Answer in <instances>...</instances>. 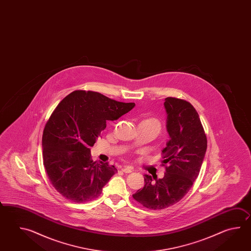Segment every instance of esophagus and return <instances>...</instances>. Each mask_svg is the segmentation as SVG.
Wrapping results in <instances>:
<instances>
[{"mask_svg":"<svg viewBox=\"0 0 251 251\" xmlns=\"http://www.w3.org/2000/svg\"><path fill=\"white\" fill-rule=\"evenodd\" d=\"M121 171L125 172V173H130V172H132V169L130 167H124L121 169Z\"/></svg>","mask_w":251,"mask_h":251,"instance_id":"34e87169","label":"esophagus"}]
</instances>
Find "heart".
Here are the masks:
<instances>
[{"instance_id": "obj_1", "label": "heart", "mask_w": 251, "mask_h": 251, "mask_svg": "<svg viewBox=\"0 0 251 251\" xmlns=\"http://www.w3.org/2000/svg\"><path fill=\"white\" fill-rule=\"evenodd\" d=\"M145 121H150V122H151V123L155 124L156 126H158L160 127V125H159V122H158V121H156L155 119H147V120H145Z\"/></svg>"}]
</instances>
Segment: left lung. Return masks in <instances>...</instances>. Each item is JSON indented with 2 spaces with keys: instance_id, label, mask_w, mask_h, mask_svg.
Returning <instances> with one entry per match:
<instances>
[{
  "instance_id": "1",
  "label": "left lung",
  "mask_w": 251,
  "mask_h": 251,
  "mask_svg": "<svg viewBox=\"0 0 251 251\" xmlns=\"http://www.w3.org/2000/svg\"><path fill=\"white\" fill-rule=\"evenodd\" d=\"M167 131L170 140L162 150L166 172L162 178L144 175V187L133 198L152 210L180 201L197 179L207 148V139L198 113L189 102L166 98Z\"/></svg>"
}]
</instances>
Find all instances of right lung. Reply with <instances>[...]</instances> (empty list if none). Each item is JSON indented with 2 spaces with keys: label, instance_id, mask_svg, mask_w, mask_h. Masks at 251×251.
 Here are the masks:
<instances>
[{
  "label": "right lung",
  "instance_id": "right-lung-1",
  "mask_svg": "<svg viewBox=\"0 0 251 251\" xmlns=\"http://www.w3.org/2000/svg\"><path fill=\"white\" fill-rule=\"evenodd\" d=\"M134 106L85 91H74L59 103L42 137L43 163L57 192L75 203L100 197L118 170L91 160V147L107 121L117 120Z\"/></svg>",
  "mask_w": 251,
  "mask_h": 251
}]
</instances>
